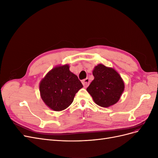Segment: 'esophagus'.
I'll return each mask as SVG.
<instances>
[{"instance_id":"esophagus-1","label":"esophagus","mask_w":158,"mask_h":158,"mask_svg":"<svg viewBox=\"0 0 158 158\" xmlns=\"http://www.w3.org/2000/svg\"><path fill=\"white\" fill-rule=\"evenodd\" d=\"M82 84H83L85 88H86V87L88 86L89 84V80L88 78H85V79L82 80Z\"/></svg>"}]
</instances>
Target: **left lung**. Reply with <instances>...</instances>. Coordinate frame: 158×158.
Returning <instances> with one entry per match:
<instances>
[{"mask_svg": "<svg viewBox=\"0 0 158 158\" xmlns=\"http://www.w3.org/2000/svg\"><path fill=\"white\" fill-rule=\"evenodd\" d=\"M94 79L87 88V92L94 102L102 107H109L118 102L125 89L121 76L113 68L102 64L93 70Z\"/></svg>", "mask_w": 158, "mask_h": 158, "instance_id": "obj_1", "label": "left lung"}]
</instances>
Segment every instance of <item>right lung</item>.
Returning <instances> with one entry per match:
<instances>
[{
  "label": "right lung",
  "mask_w": 158,
  "mask_h": 158,
  "mask_svg": "<svg viewBox=\"0 0 158 158\" xmlns=\"http://www.w3.org/2000/svg\"><path fill=\"white\" fill-rule=\"evenodd\" d=\"M69 68L68 64L55 66L40 83V96L53 111H60L69 107L76 94L83 87L78 76Z\"/></svg>",
  "instance_id": "obj_1"
}]
</instances>
